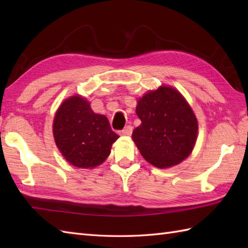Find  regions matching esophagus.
Wrapping results in <instances>:
<instances>
[{"mask_svg": "<svg viewBox=\"0 0 248 248\" xmlns=\"http://www.w3.org/2000/svg\"><path fill=\"white\" fill-rule=\"evenodd\" d=\"M132 131H133V128L131 127V125H128V127H125L123 131H121V134H123L124 136H131V134H132Z\"/></svg>", "mask_w": 248, "mask_h": 248, "instance_id": "34e87169", "label": "esophagus"}]
</instances>
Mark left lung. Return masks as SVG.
Here are the masks:
<instances>
[{"label":"left lung","mask_w":248,"mask_h":248,"mask_svg":"<svg viewBox=\"0 0 248 248\" xmlns=\"http://www.w3.org/2000/svg\"><path fill=\"white\" fill-rule=\"evenodd\" d=\"M136 115L141 124L132 140L144 159L157 168H170L192 154L198 121L183 94L161 85L138 99Z\"/></svg>","instance_id":"1"}]
</instances>
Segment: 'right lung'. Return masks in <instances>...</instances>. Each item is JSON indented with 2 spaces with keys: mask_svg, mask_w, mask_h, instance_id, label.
<instances>
[{
  "mask_svg": "<svg viewBox=\"0 0 248 248\" xmlns=\"http://www.w3.org/2000/svg\"><path fill=\"white\" fill-rule=\"evenodd\" d=\"M52 129L55 145L65 160L84 170L102 164L119 138L110 129L107 116L94 113L91 102L81 94L61 103Z\"/></svg>",
  "mask_w": 248,
  "mask_h": 248,
  "instance_id": "1",
  "label": "right lung"
}]
</instances>
